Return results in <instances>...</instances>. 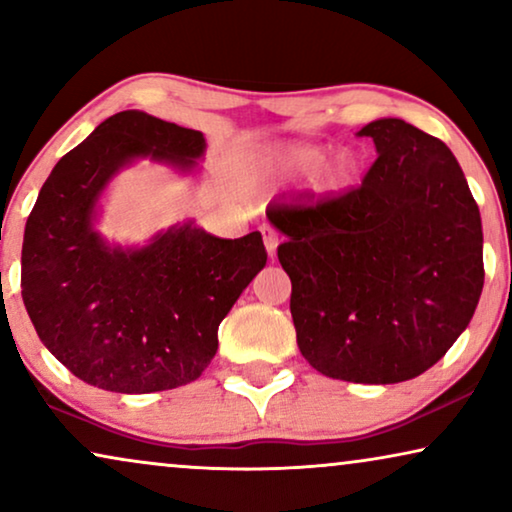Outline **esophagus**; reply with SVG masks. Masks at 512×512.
Returning a JSON list of instances; mask_svg holds the SVG:
<instances>
[{"label": "esophagus", "mask_w": 512, "mask_h": 512, "mask_svg": "<svg viewBox=\"0 0 512 512\" xmlns=\"http://www.w3.org/2000/svg\"><path fill=\"white\" fill-rule=\"evenodd\" d=\"M263 233V242H265V251H268L270 258H275L277 254V247H279V237H277V230L272 226H263L261 228Z\"/></svg>", "instance_id": "obj_1"}]
</instances>
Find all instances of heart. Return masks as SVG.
I'll list each match as a JSON object with an SVG mask.
<instances>
[{
  "instance_id": "heart-1",
  "label": "heart",
  "mask_w": 512,
  "mask_h": 512,
  "mask_svg": "<svg viewBox=\"0 0 512 512\" xmlns=\"http://www.w3.org/2000/svg\"><path fill=\"white\" fill-rule=\"evenodd\" d=\"M324 158L326 151L319 149V146L293 144L277 151L275 158H272V165H275V170L282 177H312V174L319 172V177L326 186L338 188L345 184L349 174H352V160H349L347 153H340V156H335L331 163H326L321 168Z\"/></svg>"
}]
</instances>
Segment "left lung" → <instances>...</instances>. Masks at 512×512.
Wrapping results in <instances>:
<instances>
[{
    "label": "left lung",
    "mask_w": 512,
    "mask_h": 512,
    "mask_svg": "<svg viewBox=\"0 0 512 512\" xmlns=\"http://www.w3.org/2000/svg\"><path fill=\"white\" fill-rule=\"evenodd\" d=\"M377 158L361 186L317 205H277L300 354L321 375L396 384L443 359L478 307L482 223L440 139L401 118L356 132Z\"/></svg>",
    "instance_id": "8db88e82"
}]
</instances>
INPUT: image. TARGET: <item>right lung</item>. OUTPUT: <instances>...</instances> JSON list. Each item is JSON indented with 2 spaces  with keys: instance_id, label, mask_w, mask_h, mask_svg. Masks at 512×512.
<instances>
[{
  "instance_id": "obj_1",
  "label": "right lung",
  "mask_w": 512,
  "mask_h": 512,
  "mask_svg": "<svg viewBox=\"0 0 512 512\" xmlns=\"http://www.w3.org/2000/svg\"><path fill=\"white\" fill-rule=\"evenodd\" d=\"M200 130L130 109L62 156L41 186L23 240V303L62 366L116 394L198 380L219 349V324L265 268L261 233L221 240L184 221L144 247L95 230L111 179L137 160L198 170Z\"/></svg>"
}]
</instances>
